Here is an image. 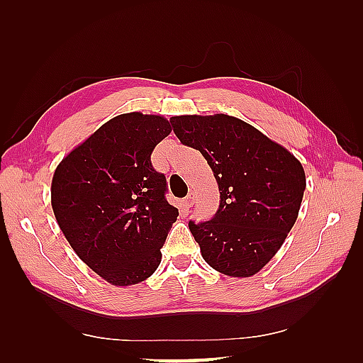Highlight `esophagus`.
Wrapping results in <instances>:
<instances>
[{
    "label": "esophagus",
    "mask_w": 363,
    "mask_h": 363,
    "mask_svg": "<svg viewBox=\"0 0 363 363\" xmlns=\"http://www.w3.org/2000/svg\"><path fill=\"white\" fill-rule=\"evenodd\" d=\"M195 203V194L194 191H190V194L186 196V199L182 201V206H184V211H189L191 206H194Z\"/></svg>",
    "instance_id": "obj_1"
}]
</instances>
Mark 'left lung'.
<instances>
[{
	"mask_svg": "<svg viewBox=\"0 0 363 363\" xmlns=\"http://www.w3.org/2000/svg\"><path fill=\"white\" fill-rule=\"evenodd\" d=\"M169 121L181 143L203 154L218 184L215 217L189 223L203 259L230 277L259 273L298 218L306 190L303 165L282 145L226 113Z\"/></svg>",
	"mask_w": 363,
	"mask_h": 363,
	"instance_id": "obj_1",
	"label": "left lung"
}]
</instances>
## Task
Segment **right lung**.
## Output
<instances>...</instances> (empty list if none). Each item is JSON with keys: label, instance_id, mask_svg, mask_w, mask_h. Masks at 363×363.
Masks as SVG:
<instances>
[{"label": "right lung", "instance_id": "obj_1", "mask_svg": "<svg viewBox=\"0 0 363 363\" xmlns=\"http://www.w3.org/2000/svg\"><path fill=\"white\" fill-rule=\"evenodd\" d=\"M172 133L162 115L121 113L60 160L51 181L57 225L84 264L112 285L156 272L176 207L151 152Z\"/></svg>", "mask_w": 363, "mask_h": 363}]
</instances>
